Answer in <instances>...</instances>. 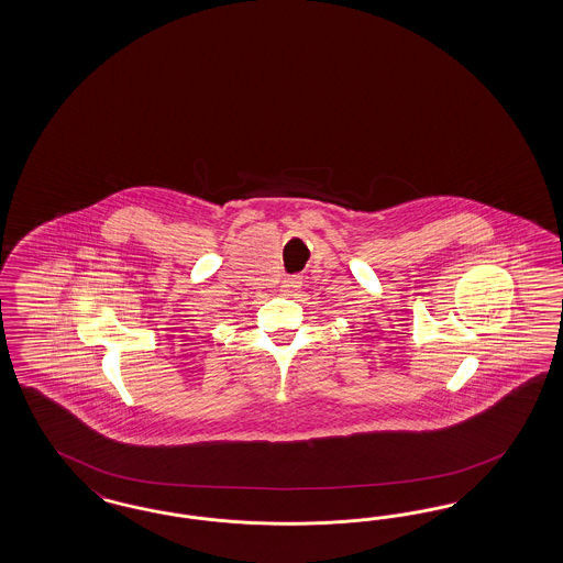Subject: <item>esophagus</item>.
Returning a JSON list of instances; mask_svg holds the SVG:
<instances>
[{"instance_id":"esophagus-1","label":"esophagus","mask_w":563,"mask_h":563,"mask_svg":"<svg viewBox=\"0 0 563 563\" xmlns=\"http://www.w3.org/2000/svg\"><path fill=\"white\" fill-rule=\"evenodd\" d=\"M301 283H303L301 276H287V278L283 280V289L287 290V292H292V290H297L301 287Z\"/></svg>"}]
</instances>
